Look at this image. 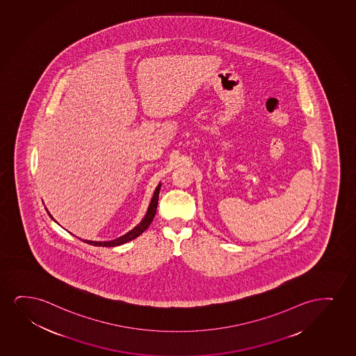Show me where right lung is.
Instances as JSON below:
<instances>
[{"label":"right lung","mask_w":356,"mask_h":356,"mask_svg":"<svg viewBox=\"0 0 356 356\" xmlns=\"http://www.w3.org/2000/svg\"><path fill=\"white\" fill-rule=\"evenodd\" d=\"M161 186L162 184H159V185L156 187V191H154V193H153L152 199H151V203L148 205L147 213L146 215L143 216V220L140 222L138 226H135L133 229H130L128 233H125L124 236H120V238H117V239H113V241H83L84 243H87V244L94 245V246H106V248H113V246H120V245L125 244V243H128V241H133L135 238H138L140 234H143V232L147 229L149 225H151V222L153 221V218H154V215H156V211H157V205H158V197H159V191H161ZM47 210V208H46ZM47 213L48 215L51 216V220L53 221H56L53 216H51L49 211L47 210Z\"/></svg>","instance_id":"obj_1"}]
</instances>
